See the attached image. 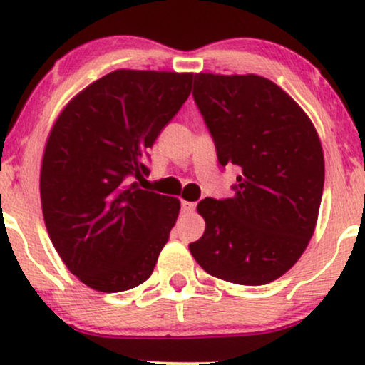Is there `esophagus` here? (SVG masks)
Segmentation results:
<instances>
[{"instance_id":"1","label":"esophagus","mask_w":365,"mask_h":365,"mask_svg":"<svg viewBox=\"0 0 365 365\" xmlns=\"http://www.w3.org/2000/svg\"><path fill=\"white\" fill-rule=\"evenodd\" d=\"M182 211L183 212H194L195 202H188V200H182Z\"/></svg>"}]
</instances>
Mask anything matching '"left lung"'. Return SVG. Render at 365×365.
I'll list each match as a JSON object with an SVG mask.
<instances>
[{
	"label": "left lung",
	"instance_id": "left-lung-1",
	"mask_svg": "<svg viewBox=\"0 0 365 365\" xmlns=\"http://www.w3.org/2000/svg\"><path fill=\"white\" fill-rule=\"evenodd\" d=\"M192 94L220 165H235L240 175L233 197L197 204L206 230L188 249L225 282H274L299 261L316 228L324 187L319 135L302 108L259 75L195 73Z\"/></svg>",
	"mask_w": 365,
	"mask_h": 365
}]
</instances>
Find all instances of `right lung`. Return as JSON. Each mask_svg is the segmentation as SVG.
Wrapping results in <instances>:
<instances>
[{"mask_svg": "<svg viewBox=\"0 0 365 365\" xmlns=\"http://www.w3.org/2000/svg\"><path fill=\"white\" fill-rule=\"evenodd\" d=\"M192 73L115 70L63 108L44 148L41 204L70 273L125 292L153 274L180 200L142 190L148 149L187 101Z\"/></svg>", "mask_w": 365, "mask_h": 365, "instance_id": "add662e5", "label": "right lung"}]
</instances>
